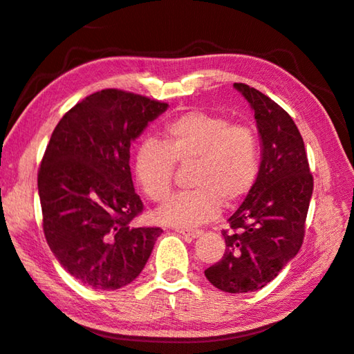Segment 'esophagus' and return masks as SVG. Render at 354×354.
<instances>
[{"label": "esophagus", "mask_w": 354, "mask_h": 354, "mask_svg": "<svg viewBox=\"0 0 354 354\" xmlns=\"http://www.w3.org/2000/svg\"><path fill=\"white\" fill-rule=\"evenodd\" d=\"M177 233H180V234H183V236H186V238H189V239H197L198 236H201V230H185V229H177L176 230Z\"/></svg>", "instance_id": "esophagus-1"}]
</instances>
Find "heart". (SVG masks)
<instances>
[{
  "instance_id": "b5f03b06",
  "label": "heart",
  "mask_w": 354,
  "mask_h": 354,
  "mask_svg": "<svg viewBox=\"0 0 354 354\" xmlns=\"http://www.w3.org/2000/svg\"><path fill=\"white\" fill-rule=\"evenodd\" d=\"M189 192L172 197L157 212L160 223L194 229L215 219L221 204L232 206L253 189L259 176V142L245 124L221 115L191 111L163 129L160 142L139 145L133 162L136 183L148 198L162 203L174 182L176 165H191Z\"/></svg>"
}]
</instances>
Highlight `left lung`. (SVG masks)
<instances>
[{"label": "left lung", "mask_w": 354, "mask_h": 354, "mask_svg": "<svg viewBox=\"0 0 354 354\" xmlns=\"http://www.w3.org/2000/svg\"><path fill=\"white\" fill-rule=\"evenodd\" d=\"M233 86L254 111L262 159L253 189L223 230L225 253L204 276L224 292L242 294L268 285L301 248L313 177L288 112L248 84Z\"/></svg>", "instance_id": "left-lung-1"}]
</instances>
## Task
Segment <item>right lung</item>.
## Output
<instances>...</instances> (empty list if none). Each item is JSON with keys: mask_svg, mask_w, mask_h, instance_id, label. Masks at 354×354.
Instances as JSON below:
<instances>
[{"mask_svg": "<svg viewBox=\"0 0 354 354\" xmlns=\"http://www.w3.org/2000/svg\"><path fill=\"white\" fill-rule=\"evenodd\" d=\"M167 103L103 89L77 103L54 129L41 169L45 239L80 283L115 290L150 257L159 227H131L144 210L130 172V145Z\"/></svg>", "mask_w": 354, "mask_h": 354, "instance_id": "obj_1", "label": "right lung"}]
</instances>
